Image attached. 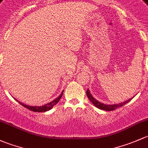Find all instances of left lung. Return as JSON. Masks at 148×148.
Instances as JSON below:
<instances>
[{
	"label": "left lung",
	"mask_w": 148,
	"mask_h": 148,
	"mask_svg": "<svg viewBox=\"0 0 148 148\" xmlns=\"http://www.w3.org/2000/svg\"><path fill=\"white\" fill-rule=\"evenodd\" d=\"M86 94H87V96L88 97V99L92 102V103H93V105L95 106V107L99 108V109H101V110H107V111H112V110H114L117 109V108L122 107V106H123L124 105H125L126 103L130 102L131 99H132V98L129 99V100H126V101L123 102V103H120V104L105 105L103 104V103H100V102H98L97 100H95V99L92 97V95L90 93V91L88 89L86 90Z\"/></svg>",
	"instance_id": "obj_1"
}]
</instances>
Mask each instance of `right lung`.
I'll return each mask as SVG.
<instances>
[{
	"label": "right lung",
	"instance_id": "add662e5",
	"mask_svg": "<svg viewBox=\"0 0 148 148\" xmlns=\"http://www.w3.org/2000/svg\"><path fill=\"white\" fill-rule=\"evenodd\" d=\"M63 91L62 92V93L60 94V95H59V97H58L57 98H56L55 100H53V101H51V103H47L46 105H44V106H28V105H25V104H23V103H21V102L17 101L19 103H21V105H22L23 107L26 108L27 109L30 110L31 111H33V112H45V111H48L49 110H51L52 108L54 106H56V104H57L58 103V101L60 100V99L61 98L62 95H63Z\"/></svg>",
	"mask_w": 148,
	"mask_h": 148
}]
</instances>
